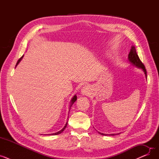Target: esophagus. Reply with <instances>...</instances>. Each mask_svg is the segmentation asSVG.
I'll list each match as a JSON object with an SVG mask.
<instances>
[{
    "mask_svg": "<svg viewBox=\"0 0 159 159\" xmlns=\"http://www.w3.org/2000/svg\"><path fill=\"white\" fill-rule=\"evenodd\" d=\"M90 87L89 86H85L81 89V94L83 95H89L90 94Z\"/></svg>",
    "mask_w": 159,
    "mask_h": 159,
    "instance_id": "obj_1",
    "label": "esophagus"
}]
</instances>
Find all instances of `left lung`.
Here are the masks:
<instances>
[{"label": "left lung", "instance_id": "left-lung-1", "mask_svg": "<svg viewBox=\"0 0 159 159\" xmlns=\"http://www.w3.org/2000/svg\"><path fill=\"white\" fill-rule=\"evenodd\" d=\"M128 61L134 66L137 67V68H139V69H141L143 71V72L145 74V76H146V78L147 79V72H146V70L145 68V67L144 66V64L142 63V62L140 61V58L137 53V52H136V49H135V47L134 46H132L131 48V49H130V52H129V53L128 55ZM98 133H99L100 135H105V136H110V135H119L120 134V133H115V134H105V133H100L98 131Z\"/></svg>", "mask_w": 159, "mask_h": 159}]
</instances>
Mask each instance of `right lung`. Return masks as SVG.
Listing matches in <instances>:
<instances>
[{"label":"right lung","instance_id":"add662e5","mask_svg":"<svg viewBox=\"0 0 159 159\" xmlns=\"http://www.w3.org/2000/svg\"><path fill=\"white\" fill-rule=\"evenodd\" d=\"M23 57H24V55H22V57H20V58H19V60L17 61V63H16V66H15V68H16V66H17V65L19 64V62L21 61V60L22 59ZM77 95H75L73 97V98H71V100L70 105V108H71V107L72 106V105L74 104V102H75V101H77ZM70 110H69V112H70ZM67 125H68V121H67L66 124H65L64 127L61 130H60L59 131H58V132H56V133H52V134H49V135H58V134H61V133L62 132H63V131L66 129V126H67Z\"/></svg>","mask_w":159,"mask_h":159}]
</instances>
